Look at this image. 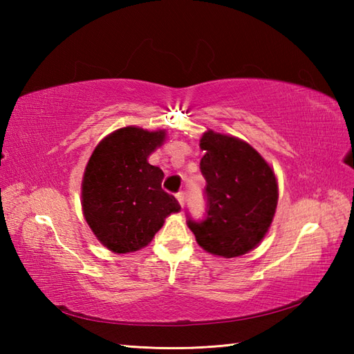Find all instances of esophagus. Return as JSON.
<instances>
[{"instance_id": "esophagus-1", "label": "esophagus", "mask_w": 354, "mask_h": 354, "mask_svg": "<svg viewBox=\"0 0 354 354\" xmlns=\"http://www.w3.org/2000/svg\"><path fill=\"white\" fill-rule=\"evenodd\" d=\"M176 199H178V202H179V205H181V207H184V193L183 192H179L178 194H176Z\"/></svg>"}]
</instances>
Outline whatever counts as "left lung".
<instances>
[{
	"instance_id": "left-lung-1",
	"label": "left lung",
	"mask_w": 354,
	"mask_h": 354,
	"mask_svg": "<svg viewBox=\"0 0 354 354\" xmlns=\"http://www.w3.org/2000/svg\"><path fill=\"white\" fill-rule=\"evenodd\" d=\"M205 150L201 171L207 187V219H189L198 245L232 259L252 251L268 234L278 204L274 169L257 150L232 135L208 129L199 140Z\"/></svg>"
}]
</instances>
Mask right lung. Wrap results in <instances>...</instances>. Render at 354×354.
Here are the masks:
<instances>
[{
    "label": "right lung",
    "instance_id": "right-lung-1",
    "mask_svg": "<svg viewBox=\"0 0 354 354\" xmlns=\"http://www.w3.org/2000/svg\"><path fill=\"white\" fill-rule=\"evenodd\" d=\"M165 131L126 126L95 146L82 178V212L97 240L127 254L147 246L178 213V201L161 189L164 173L147 158L162 146Z\"/></svg>",
    "mask_w": 354,
    "mask_h": 354
}]
</instances>
